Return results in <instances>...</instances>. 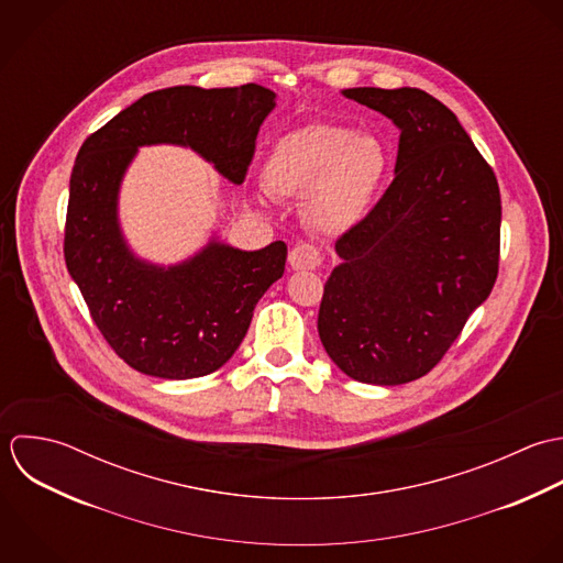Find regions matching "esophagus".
<instances>
[{
  "label": "esophagus",
  "instance_id": "1",
  "mask_svg": "<svg viewBox=\"0 0 563 563\" xmlns=\"http://www.w3.org/2000/svg\"><path fill=\"white\" fill-rule=\"evenodd\" d=\"M288 262H290V266H292L295 271H314V268L321 266L323 255H321V251H319L317 246L301 242V244H297V246L288 253Z\"/></svg>",
  "mask_w": 563,
  "mask_h": 563
}]
</instances>
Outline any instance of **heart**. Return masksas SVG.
I'll return each instance as SVG.
<instances>
[{"label":"heart","mask_w":563,"mask_h":563,"mask_svg":"<svg viewBox=\"0 0 563 563\" xmlns=\"http://www.w3.org/2000/svg\"><path fill=\"white\" fill-rule=\"evenodd\" d=\"M390 173V151L375 133L308 124L284 135L264 164V186L301 198L306 222L325 235L354 229L372 211Z\"/></svg>","instance_id":"b5f03b06"}]
</instances>
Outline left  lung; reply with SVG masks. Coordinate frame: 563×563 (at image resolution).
Returning <instances> with one entry per match:
<instances>
[{
    "label": "left lung",
    "mask_w": 563,
    "mask_h": 563,
    "mask_svg": "<svg viewBox=\"0 0 563 563\" xmlns=\"http://www.w3.org/2000/svg\"><path fill=\"white\" fill-rule=\"evenodd\" d=\"M399 129L395 179L336 240L319 336L343 374L379 386L428 374L489 297L500 189L456 115L421 89L343 91Z\"/></svg>",
    "instance_id": "obj_1"
}]
</instances>
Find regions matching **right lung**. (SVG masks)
Returning a JSON list of instances; mask_svg holds the SVG:
<instances>
[{
	"label": "right lung",
	"mask_w": 563,
	"mask_h": 563,
	"mask_svg": "<svg viewBox=\"0 0 563 563\" xmlns=\"http://www.w3.org/2000/svg\"><path fill=\"white\" fill-rule=\"evenodd\" d=\"M275 93L260 85L146 93L78 151L65 222V264L93 323L133 369L189 379L220 369L240 347L257 301L284 275L282 240L242 251L211 238L175 266L137 257L120 227L118 196L142 146L175 144L198 153L240 186Z\"/></svg>",
	"instance_id": "1"
}]
</instances>
